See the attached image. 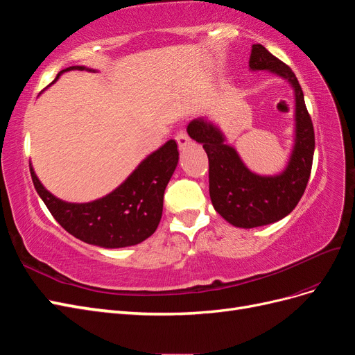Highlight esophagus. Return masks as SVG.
<instances>
[{
  "mask_svg": "<svg viewBox=\"0 0 355 355\" xmlns=\"http://www.w3.org/2000/svg\"><path fill=\"white\" fill-rule=\"evenodd\" d=\"M175 139H176V142H178V145H179L180 149H185V148L191 144V139H189V136L187 135L185 130H179V132L176 133Z\"/></svg>",
  "mask_w": 355,
  "mask_h": 355,
  "instance_id": "esophagus-1",
  "label": "esophagus"
}]
</instances>
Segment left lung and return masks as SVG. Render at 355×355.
<instances>
[{
    "instance_id": "left-lung-1",
    "label": "left lung",
    "mask_w": 355,
    "mask_h": 355,
    "mask_svg": "<svg viewBox=\"0 0 355 355\" xmlns=\"http://www.w3.org/2000/svg\"><path fill=\"white\" fill-rule=\"evenodd\" d=\"M249 67L271 71L288 80L296 98V144L287 168L278 176H257L247 168L235 149L225 145L222 133L206 120L188 124V135L202 144L209 157V191L213 207L239 228L274 223L292 211L302 198L313 167L314 125L295 72L262 44L252 46Z\"/></svg>"
}]
</instances>
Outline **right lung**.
I'll list each match as a JSON object with an SVG mask.
<instances>
[{
    "mask_svg": "<svg viewBox=\"0 0 355 355\" xmlns=\"http://www.w3.org/2000/svg\"><path fill=\"white\" fill-rule=\"evenodd\" d=\"M71 69L84 67L63 69L56 80L62 72ZM178 159V145L168 141L144 159L110 196L85 204L65 202L51 196L41 185L31 164L29 170L38 196L62 228L84 243L118 249L142 243L155 232L163 214L164 191Z\"/></svg>",
    "mask_w": 355,
    "mask_h": 355,
    "instance_id": "add662e5",
    "label": "right lung"
}]
</instances>
